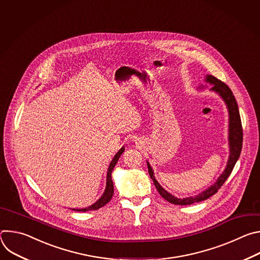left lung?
Listing matches in <instances>:
<instances>
[{
	"instance_id": "1",
	"label": "left lung",
	"mask_w": 260,
	"mask_h": 260,
	"mask_svg": "<svg viewBox=\"0 0 260 260\" xmlns=\"http://www.w3.org/2000/svg\"><path fill=\"white\" fill-rule=\"evenodd\" d=\"M207 82H210L211 84H213L212 90L216 91L217 93H219L222 99L224 100V102L226 103V106L229 108V112H230V146H231V155H230V159L228 162V167L225 169V171L223 172L217 182L211 186L210 188H208L207 190H205L204 192H202L201 194L194 197V198H187V199H177L175 197H173L172 194H170L168 191H166L159 183L155 180L154 175H153V171L150 167V165L147 162L148 166V172H149V176L152 179L155 187L158 191V193L169 203H172L174 205H181V206H185V205H191L193 203H199L202 201H205L209 198H211L212 196H214L224 184V182L226 181V179L230 177V175L232 174L234 167L237 162V160L240 157L241 151H242V146H243V127H242V121H241V116H240V111H239V107L236 101L235 95L233 94L232 89L224 83L222 82L221 80L217 79L216 77L212 76V75H208L206 78Z\"/></svg>"
}]
</instances>
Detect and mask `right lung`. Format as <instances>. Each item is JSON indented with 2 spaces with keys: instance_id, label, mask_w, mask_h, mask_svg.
<instances>
[{
  "instance_id": "1",
  "label": "right lung",
  "mask_w": 260,
  "mask_h": 260,
  "mask_svg": "<svg viewBox=\"0 0 260 260\" xmlns=\"http://www.w3.org/2000/svg\"><path fill=\"white\" fill-rule=\"evenodd\" d=\"M124 151V148H121V149L117 152V154L114 156L113 160L111 161L109 169H108V173H107V186H106V190L103 194V197L92 206L85 208V209H73L74 211H78V212H86V211H91V210H98L102 207H104L106 204H108L110 202V200L112 199L113 193H114V187H113V182H112V178H111V174H112V171L115 167V165L117 164L119 157L121 156L122 152Z\"/></svg>"
}]
</instances>
